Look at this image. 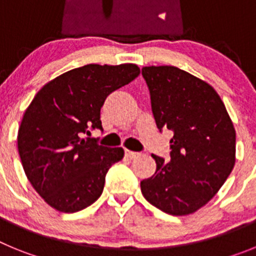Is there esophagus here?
Segmentation results:
<instances>
[{"mask_svg": "<svg viewBox=\"0 0 256 256\" xmlns=\"http://www.w3.org/2000/svg\"><path fill=\"white\" fill-rule=\"evenodd\" d=\"M126 158H130V159H136V158H138L140 156V152H134V151L126 150Z\"/></svg>", "mask_w": 256, "mask_h": 256, "instance_id": "1", "label": "esophagus"}]
</instances>
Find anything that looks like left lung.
Segmentation results:
<instances>
[{
  "mask_svg": "<svg viewBox=\"0 0 256 256\" xmlns=\"http://www.w3.org/2000/svg\"><path fill=\"white\" fill-rule=\"evenodd\" d=\"M159 130H173L170 160L152 155L154 176L141 182L144 198L172 216L206 205L236 162V130L224 104L209 83L170 65L144 66Z\"/></svg>",
  "mask_w": 256,
  "mask_h": 256,
  "instance_id": "8db88e82",
  "label": "left lung"
}]
</instances>
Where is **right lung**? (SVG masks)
<instances>
[{
	"label": "right lung",
	"instance_id": "1",
	"mask_svg": "<svg viewBox=\"0 0 256 256\" xmlns=\"http://www.w3.org/2000/svg\"><path fill=\"white\" fill-rule=\"evenodd\" d=\"M136 64H88L40 88L22 115L18 150L26 178L58 212H76L100 198L108 168L124 156L84 137L102 130L106 97L140 76Z\"/></svg>",
	"mask_w": 256,
	"mask_h": 256
}]
</instances>
